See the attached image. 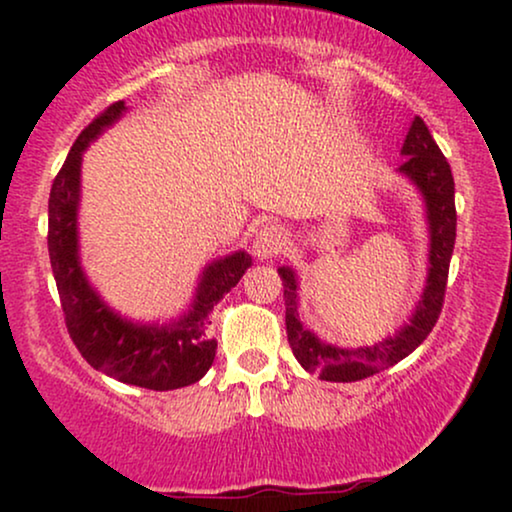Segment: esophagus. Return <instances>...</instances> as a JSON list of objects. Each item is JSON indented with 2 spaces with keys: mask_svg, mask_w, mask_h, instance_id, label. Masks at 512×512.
Masks as SVG:
<instances>
[{
  "mask_svg": "<svg viewBox=\"0 0 512 512\" xmlns=\"http://www.w3.org/2000/svg\"><path fill=\"white\" fill-rule=\"evenodd\" d=\"M286 247V233L279 226H265L256 233L254 240V256L258 261H272Z\"/></svg>",
  "mask_w": 512,
  "mask_h": 512,
  "instance_id": "34e87169",
  "label": "esophagus"
}]
</instances>
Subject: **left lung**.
I'll return each instance as SVG.
<instances>
[{
  "instance_id": "obj_1",
  "label": "left lung",
  "mask_w": 512,
  "mask_h": 512,
  "mask_svg": "<svg viewBox=\"0 0 512 512\" xmlns=\"http://www.w3.org/2000/svg\"><path fill=\"white\" fill-rule=\"evenodd\" d=\"M401 153L408 158L398 167V172L405 174L422 193L426 223H429V275L410 324H405L394 338L375 342L373 347L347 349L328 345L300 324L296 272L291 268L277 270L284 284L286 335H289L291 352L307 373H317L326 382H356L403 361L426 340L443 310L447 272H450L454 237H457L452 170L419 116H415L405 135Z\"/></svg>"
}]
</instances>
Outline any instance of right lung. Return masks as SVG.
Wrapping results in <instances>:
<instances>
[{"instance_id":"add662e5","label":"right lung","mask_w":512,"mask_h":512,"mask_svg":"<svg viewBox=\"0 0 512 512\" xmlns=\"http://www.w3.org/2000/svg\"><path fill=\"white\" fill-rule=\"evenodd\" d=\"M125 114V102L102 111L76 139L51 186L48 198V256L69 338L83 359L100 373L142 389L170 391L195 384L212 368L216 340L209 338V312L240 282L251 265L247 251H235L209 263L188 312L172 324H135L104 303L79 256L81 158L88 144Z\"/></svg>"}]
</instances>
